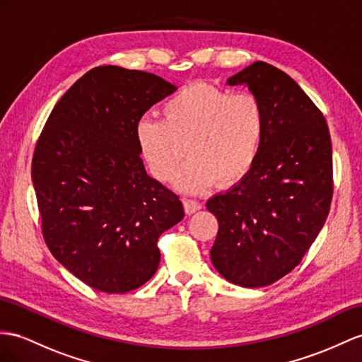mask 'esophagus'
Returning <instances> with one entry per match:
<instances>
[{"instance_id": "esophagus-1", "label": "esophagus", "mask_w": 362, "mask_h": 362, "mask_svg": "<svg viewBox=\"0 0 362 362\" xmlns=\"http://www.w3.org/2000/svg\"><path fill=\"white\" fill-rule=\"evenodd\" d=\"M183 209L187 214H194L202 209V203H199L197 200H191V199H185L183 200Z\"/></svg>"}]
</instances>
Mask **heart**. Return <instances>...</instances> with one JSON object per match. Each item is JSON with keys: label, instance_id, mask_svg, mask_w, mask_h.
<instances>
[{"label": "heart", "instance_id": "heart-1", "mask_svg": "<svg viewBox=\"0 0 362 362\" xmlns=\"http://www.w3.org/2000/svg\"><path fill=\"white\" fill-rule=\"evenodd\" d=\"M266 111L252 93L189 86L162 105V120L142 117L136 141L153 177L168 182L185 154L191 159L174 179L185 194H199L216 180L234 185L249 174L262 153Z\"/></svg>", "mask_w": 362, "mask_h": 362}]
</instances>
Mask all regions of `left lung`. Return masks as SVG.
Wrapping results in <instances>:
<instances>
[{
    "mask_svg": "<svg viewBox=\"0 0 362 362\" xmlns=\"http://www.w3.org/2000/svg\"><path fill=\"white\" fill-rule=\"evenodd\" d=\"M226 84L262 100L266 136L249 174L206 202L218 220L211 260L229 283L263 287L301 262L326 223L332 142L321 111L280 69L257 61Z\"/></svg>",
    "mask_w": 362,
    "mask_h": 362,
    "instance_id": "1",
    "label": "left lung"
}]
</instances>
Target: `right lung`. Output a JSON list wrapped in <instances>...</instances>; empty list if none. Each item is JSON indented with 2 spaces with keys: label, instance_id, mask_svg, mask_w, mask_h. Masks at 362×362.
<instances>
[{
  "label": "right lung",
  "instance_id": "1",
  "mask_svg": "<svg viewBox=\"0 0 362 362\" xmlns=\"http://www.w3.org/2000/svg\"><path fill=\"white\" fill-rule=\"evenodd\" d=\"M177 90L153 73L91 69L45 122L32 160L42 234L53 257L100 292L137 289L160 262L157 240L183 205L146 174L136 125Z\"/></svg>",
  "mask_w": 362,
  "mask_h": 362
}]
</instances>
